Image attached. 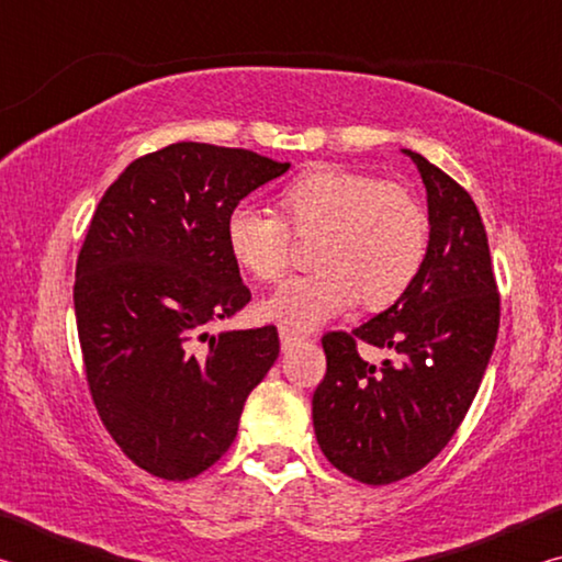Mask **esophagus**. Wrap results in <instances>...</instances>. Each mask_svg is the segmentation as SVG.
Segmentation results:
<instances>
[{
    "label": "esophagus",
    "instance_id": "34e87169",
    "mask_svg": "<svg viewBox=\"0 0 562 562\" xmlns=\"http://www.w3.org/2000/svg\"><path fill=\"white\" fill-rule=\"evenodd\" d=\"M304 337L300 335V331H294L290 327H280V345L282 349H292L294 345H300Z\"/></svg>",
    "mask_w": 562,
    "mask_h": 562
}]
</instances>
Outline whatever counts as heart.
Instances as JSON below:
<instances>
[{"label": "heart", "instance_id": "1", "mask_svg": "<svg viewBox=\"0 0 562 562\" xmlns=\"http://www.w3.org/2000/svg\"><path fill=\"white\" fill-rule=\"evenodd\" d=\"M278 211L282 218L235 205L225 217V245L245 274L272 284L292 268V235L317 240V270L262 302L265 317L294 331L325 325L357 300L369 312L392 307L412 290L429 255L431 223L416 193L361 170H307L282 186Z\"/></svg>", "mask_w": 562, "mask_h": 562}]
</instances>
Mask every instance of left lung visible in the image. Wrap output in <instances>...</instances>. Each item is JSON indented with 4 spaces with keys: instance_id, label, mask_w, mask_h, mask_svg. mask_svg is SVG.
Returning <instances> with one entry per match:
<instances>
[{
    "instance_id": "left-lung-1",
    "label": "left lung",
    "mask_w": 562,
    "mask_h": 562,
    "mask_svg": "<svg viewBox=\"0 0 562 562\" xmlns=\"http://www.w3.org/2000/svg\"><path fill=\"white\" fill-rule=\"evenodd\" d=\"M404 154L429 201L426 265L382 315L322 337L327 372L312 396L322 453L369 486L422 471L451 441L479 392L501 322L488 237L473 198L422 154ZM359 340L394 348L403 364L369 366L356 351Z\"/></svg>"
}]
</instances>
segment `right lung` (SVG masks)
Returning <instances> with one entry per match:
<instances>
[{
  "label": "right lung",
  "mask_w": 562,
  "mask_h": 562,
  "mask_svg": "<svg viewBox=\"0 0 562 562\" xmlns=\"http://www.w3.org/2000/svg\"><path fill=\"white\" fill-rule=\"evenodd\" d=\"M290 164L245 148L170 144L103 193L76 260L87 384L140 469L188 481L231 449L247 394L280 355L278 327L207 335L250 302L225 217Z\"/></svg>",
  "instance_id": "obj_1"
}]
</instances>
